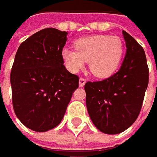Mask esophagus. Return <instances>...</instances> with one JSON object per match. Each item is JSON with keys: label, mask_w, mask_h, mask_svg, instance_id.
I'll return each instance as SVG.
<instances>
[{"label": "esophagus", "mask_w": 157, "mask_h": 157, "mask_svg": "<svg viewBox=\"0 0 157 157\" xmlns=\"http://www.w3.org/2000/svg\"><path fill=\"white\" fill-rule=\"evenodd\" d=\"M86 80L85 78H79V81H78V86H79V87H83V86L86 85Z\"/></svg>", "instance_id": "34e87169"}]
</instances>
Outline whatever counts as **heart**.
Masks as SVG:
<instances>
[{"label":"heart","mask_w":157,"mask_h":157,"mask_svg":"<svg viewBox=\"0 0 157 157\" xmlns=\"http://www.w3.org/2000/svg\"><path fill=\"white\" fill-rule=\"evenodd\" d=\"M75 50L64 48L62 57L67 69L78 72L88 62L91 72L98 78L112 76L121 62L124 54L122 40L116 36L95 35L82 37L74 43Z\"/></svg>","instance_id":"b5f03b06"}]
</instances>
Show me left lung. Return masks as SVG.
Returning a JSON list of instances; mask_svg holds the SVG:
<instances>
[{
    "mask_svg": "<svg viewBox=\"0 0 157 157\" xmlns=\"http://www.w3.org/2000/svg\"><path fill=\"white\" fill-rule=\"evenodd\" d=\"M127 51L121 68L102 81L85 85L88 113L98 129L116 135L138 117L148 84V68L142 46L122 30Z\"/></svg>",
    "mask_w": 157,
    "mask_h": 157,
    "instance_id": "obj_1",
    "label": "left lung"
}]
</instances>
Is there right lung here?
<instances>
[{
    "label": "right lung",
    "instance_id": "obj_1",
    "mask_svg": "<svg viewBox=\"0 0 157 157\" xmlns=\"http://www.w3.org/2000/svg\"><path fill=\"white\" fill-rule=\"evenodd\" d=\"M66 31L48 28L19 46L10 73L12 102L21 123L45 132L61 122L78 78L63 65Z\"/></svg>",
    "mask_w": 157,
    "mask_h": 157
}]
</instances>
